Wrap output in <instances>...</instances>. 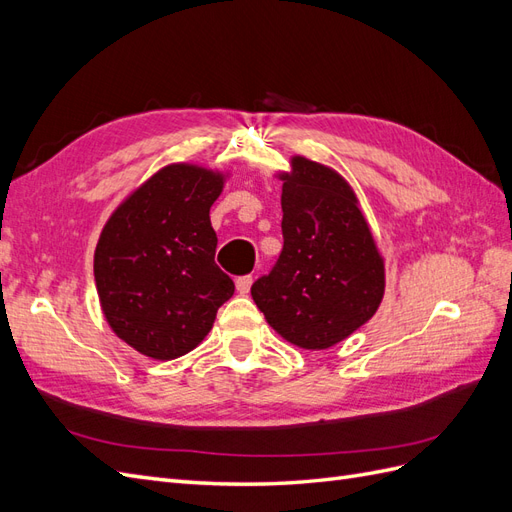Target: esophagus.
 Wrapping results in <instances>:
<instances>
[{"label":"esophagus","mask_w":512,"mask_h":512,"mask_svg":"<svg viewBox=\"0 0 512 512\" xmlns=\"http://www.w3.org/2000/svg\"><path fill=\"white\" fill-rule=\"evenodd\" d=\"M252 275H241V277H237V282H235V286H237V292L239 294H247L250 292V288H252Z\"/></svg>","instance_id":"obj_1"}]
</instances>
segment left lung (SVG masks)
Here are the masks:
<instances>
[{
  "label": "left lung",
  "instance_id": "obj_1",
  "mask_svg": "<svg viewBox=\"0 0 512 512\" xmlns=\"http://www.w3.org/2000/svg\"><path fill=\"white\" fill-rule=\"evenodd\" d=\"M282 173L284 247L252 299L286 342L324 350L376 314L384 260L348 181L301 156Z\"/></svg>",
  "mask_w": 512,
  "mask_h": 512
}]
</instances>
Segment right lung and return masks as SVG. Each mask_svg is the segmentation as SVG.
Instances as JSON below:
<instances>
[{"label": "right lung", "mask_w": 512, "mask_h": 512, "mask_svg": "<svg viewBox=\"0 0 512 512\" xmlns=\"http://www.w3.org/2000/svg\"><path fill=\"white\" fill-rule=\"evenodd\" d=\"M226 175L168 164L104 224L94 277L106 322L145 356L170 361L194 350L235 284L215 265L209 209Z\"/></svg>", "instance_id": "obj_1"}]
</instances>
